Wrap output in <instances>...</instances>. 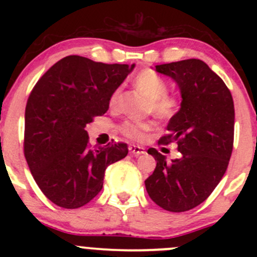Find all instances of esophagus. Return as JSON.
I'll return each instance as SVG.
<instances>
[{
  "label": "esophagus",
  "instance_id": "obj_1",
  "mask_svg": "<svg viewBox=\"0 0 257 257\" xmlns=\"http://www.w3.org/2000/svg\"><path fill=\"white\" fill-rule=\"evenodd\" d=\"M129 150H131L132 155H134V157H139V155L145 154L144 148L139 147V145H131V147H129Z\"/></svg>",
  "mask_w": 257,
  "mask_h": 257
}]
</instances>
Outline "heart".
Listing matches in <instances>:
<instances>
[{"mask_svg": "<svg viewBox=\"0 0 257 257\" xmlns=\"http://www.w3.org/2000/svg\"><path fill=\"white\" fill-rule=\"evenodd\" d=\"M136 87L149 100V107L148 110L158 116L162 120H170L177 115L180 109L181 100L178 95L168 93L169 85L167 80L162 76L152 69H144L139 72L134 78ZM121 87L115 88L109 97V105L115 108L120 99ZM154 128V121L152 120H142V121H124L119 131L126 138L134 139V141L143 142L148 138V133Z\"/></svg>", "mask_w": 257, "mask_h": 257, "instance_id": "1", "label": "heart"}]
</instances>
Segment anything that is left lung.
I'll list each match as a JSON object with an SVG mask.
<instances>
[{"label":"left lung","mask_w":257,"mask_h":257,"mask_svg":"<svg viewBox=\"0 0 257 257\" xmlns=\"http://www.w3.org/2000/svg\"><path fill=\"white\" fill-rule=\"evenodd\" d=\"M181 90V108L168 124L159 144L177 143L178 159L168 162L155 148L157 160L145 180L150 199L168 211L194 209L209 198L229 165L234 148V100L224 80L200 59L155 66Z\"/></svg>","instance_id":"obj_1"}]
</instances>
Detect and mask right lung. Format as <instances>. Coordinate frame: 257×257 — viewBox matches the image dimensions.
<instances>
[{
  "label": "right lung",
  "mask_w": 257,
  "mask_h": 257,
  "mask_svg": "<svg viewBox=\"0 0 257 257\" xmlns=\"http://www.w3.org/2000/svg\"><path fill=\"white\" fill-rule=\"evenodd\" d=\"M134 66L68 56L36 83L26 104L23 153L33 179L57 206L78 209L103 188L108 165L128 154L123 142L92 148L84 128L109 108Z\"/></svg>",
  "instance_id": "right-lung-1"
}]
</instances>
